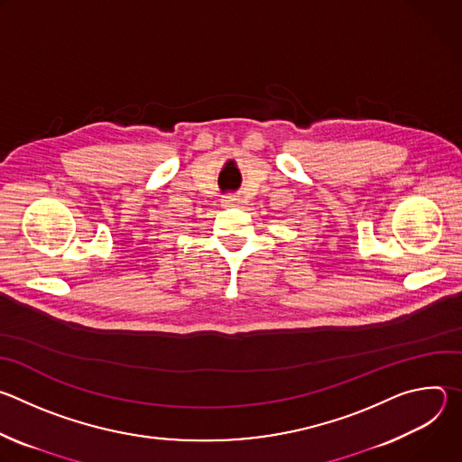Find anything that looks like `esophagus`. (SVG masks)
<instances>
[{"mask_svg": "<svg viewBox=\"0 0 462 462\" xmlns=\"http://www.w3.org/2000/svg\"><path fill=\"white\" fill-rule=\"evenodd\" d=\"M221 201H223L225 207H239L241 205V197L236 195V193H228V195L223 197Z\"/></svg>", "mask_w": 462, "mask_h": 462, "instance_id": "obj_1", "label": "esophagus"}]
</instances>
